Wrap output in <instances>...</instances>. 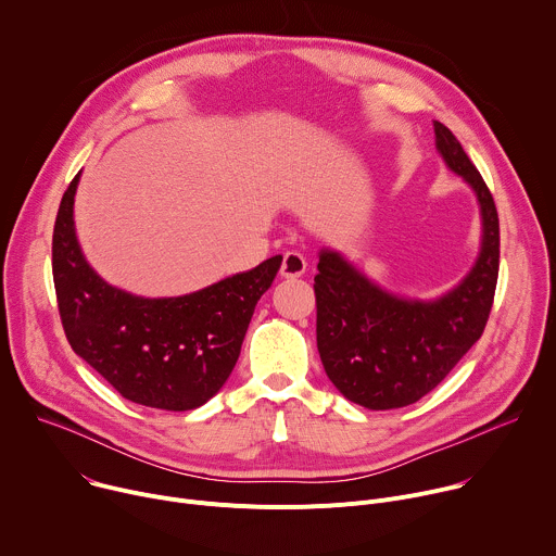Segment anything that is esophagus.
<instances>
[{
  "instance_id": "obj_1",
  "label": "esophagus",
  "mask_w": 556,
  "mask_h": 556,
  "mask_svg": "<svg viewBox=\"0 0 556 556\" xmlns=\"http://www.w3.org/2000/svg\"><path fill=\"white\" fill-rule=\"evenodd\" d=\"M305 268H307L305 257H303L301 253L290 251V253L283 255V262H281V270H279V273H281L283 279H299V277H303Z\"/></svg>"
}]
</instances>
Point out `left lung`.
I'll use <instances>...</instances> for the list:
<instances>
[{"mask_svg":"<svg viewBox=\"0 0 556 556\" xmlns=\"http://www.w3.org/2000/svg\"><path fill=\"white\" fill-rule=\"evenodd\" d=\"M435 149L480 208V251L446 292L420 299L387 290L343 253L319 251L316 348L332 384L348 401L401 409L435 389L478 343L489 321L500 270V219L493 195L457 138L433 121Z\"/></svg>","mask_w":556,"mask_h":556,"instance_id":"obj_1","label":"left lung"}]
</instances>
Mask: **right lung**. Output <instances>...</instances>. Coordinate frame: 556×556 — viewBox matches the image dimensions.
Segmentation results:
<instances>
[{
  "mask_svg": "<svg viewBox=\"0 0 556 556\" xmlns=\"http://www.w3.org/2000/svg\"><path fill=\"white\" fill-rule=\"evenodd\" d=\"M81 174L63 193L52 275L65 337L90 367L136 405L189 412L228 380L281 255L180 296H140L108 283L86 260L74 226Z\"/></svg>",
  "mask_w": 556,
  "mask_h": 556,
  "instance_id": "add662e5",
  "label": "right lung"
}]
</instances>
